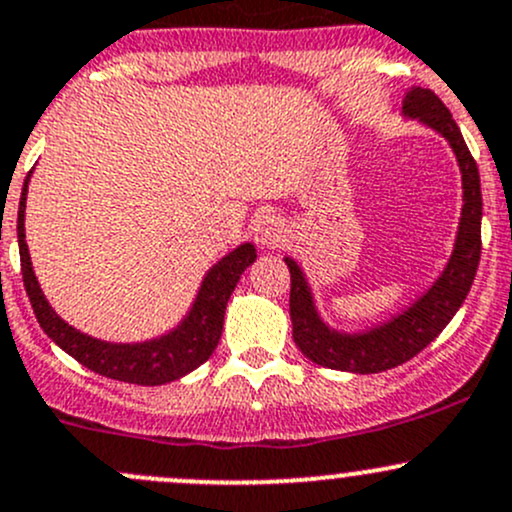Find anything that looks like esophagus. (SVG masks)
<instances>
[{
  "mask_svg": "<svg viewBox=\"0 0 512 512\" xmlns=\"http://www.w3.org/2000/svg\"><path fill=\"white\" fill-rule=\"evenodd\" d=\"M255 238H257V243H260L262 247H267V250L279 247L286 238V223L279 216H274V213H265V216L257 218Z\"/></svg>",
  "mask_w": 512,
  "mask_h": 512,
  "instance_id": "esophagus-1",
  "label": "esophagus"
}]
</instances>
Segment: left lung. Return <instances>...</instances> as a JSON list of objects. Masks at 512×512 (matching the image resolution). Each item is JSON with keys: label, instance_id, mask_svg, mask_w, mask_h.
Returning a JSON list of instances; mask_svg holds the SVG:
<instances>
[{"label": "left lung", "instance_id": "8db88e82", "mask_svg": "<svg viewBox=\"0 0 512 512\" xmlns=\"http://www.w3.org/2000/svg\"><path fill=\"white\" fill-rule=\"evenodd\" d=\"M403 114L428 123L430 128L442 133L457 155L464 187L457 243H454V252L442 277L432 284L423 299L415 301L408 311H403L389 323L359 335L335 333L318 318L301 267L291 257H286L284 262L291 274L289 313L291 325H294V342L303 355L320 367L376 374L408 362L445 330V325L464 303L476 277L481 257V182L476 160L466 148L462 131L454 123L449 109L432 89L413 87L403 99Z\"/></svg>", "mask_w": 512, "mask_h": 512}]
</instances>
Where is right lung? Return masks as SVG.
Returning a JSON list of instances; mask_svg holds the SVG:
<instances>
[{"instance_id": "obj_1", "label": "right lung", "mask_w": 512, "mask_h": 512, "mask_svg": "<svg viewBox=\"0 0 512 512\" xmlns=\"http://www.w3.org/2000/svg\"><path fill=\"white\" fill-rule=\"evenodd\" d=\"M26 192L28 177L21 189L19 201V221H16V235H19V255H21V274H24V286L28 301H31L33 313L38 323L46 330L48 338L60 345L67 355L87 369L97 372L106 379L128 381V384L140 386H160L167 381L179 379L192 369L204 364L216 350L221 340L223 316L230 294L238 284L240 274L255 262V245L245 243L235 247L230 255L223 257L216 267L209 269L204 284H201L199 296H196L194 308L184 318L177 330L162 335V338L150 342H138V345H114V342L94 340L80 333L72 325H67L53 308L48 306L41 286L33 274L31 257H28L26 233H24V211H26Z\"/></svg>"}]
</instances>
